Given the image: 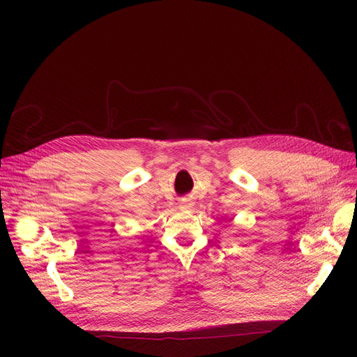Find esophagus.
<instances>
[{
  "label": "esophagus",
  "mask_w": 357,
  "mask_h": 357,
  "mask_svg": "<svg viewBox=\"0 0 357 357\" xmlns=\"http://www.w3.org/2000/svg\"><path fill=\"white\" fill-rule=\"evenodd\" d=\"M190 204H183V208H189Z\"/></svg>",
  "instance_id": "34e87169"
}]
</instances>
